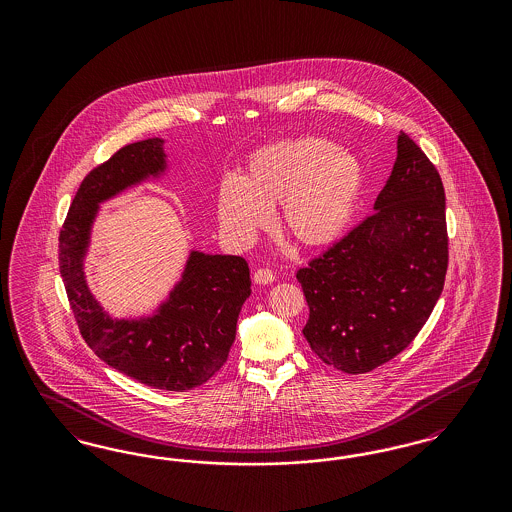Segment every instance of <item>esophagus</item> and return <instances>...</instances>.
Instances as JSON below:
<instances>
[{"instance_id": "obj_1", "label": "esophagus", "mask_w": 512, "mask_h": 512, "mask_svg": "<svg viewBox=\"0 0 512 512\" xmlns=\"http://www.w3.org/2000/svg\"><path fill=\"white\" fill-rule=\"evenodd\" d=\"M253 280H255L257 284H270V282L274 280V272H272L270 268H257V270L253 272Z\"/></svg>"}]
</instances>
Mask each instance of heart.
<instances>
[{
    "label": "heart",
    "instance_id": "1",
    "mask_svg": "<svg viewBox=\"0 0 512 512\" xmlns=\"http://www.w3.org/2000/svg\"><path fill=\"white\" fill-rule=\"evenodd\" d=\"M365 186L357 155L322 138H295L257 149L244 180L220 182L222 228L238 244H251L280 207L282 232L303 247L336 242L353 217Z\"/></svg>",
    "mask_w": 512,
    "mask_h": 512
}]
</instances>
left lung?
Here are the masks:
<instances>
[{
	"instance_id": "left-lung-1",
	"label": "left lung",
	"mask_w": 512,
	"mask_h": 512,
	"mask_svg": "<svg viewBox=\"0 0 512 512\" xmlns=\"http://www.w3.org/2000/svg\"><path fill=\"white\" fill-rule=\"evenodd\" d=\"M449 265L445 190L426 153L403 130L374 213L297 270L318 359L365 374L418 336L443 292Z\"/></svg>"
}]
</instances>
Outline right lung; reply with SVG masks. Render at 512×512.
Masks as SVG:
<instances>
[{
  "mask_svg": "<svg viewBox=\"0 0 512 512\" xmlns=\"http://www.w3.org/2000/svg\"><path fill=\"white\" fill-rule=\"evenodd\" d=\"M163 140L121 147L88 172L59 230V270L80 336L103 363L155 390L188 391L228 359L238 315L251 293L249 265L236 255L194 251L182 282L155 317H107L82 276V255L99 201L163 171Z\"/></svg>",
  "mask_w": 512,
  "mask_h": 512,
  "instance_id": "1",
  "label": "right lung"
}]
</instances>
